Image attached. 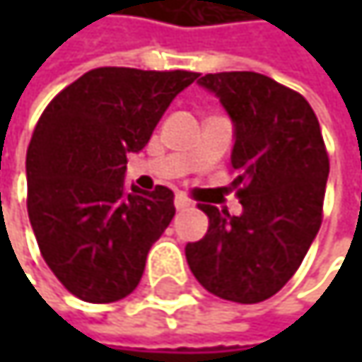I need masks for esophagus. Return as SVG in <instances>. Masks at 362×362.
<instances>
[{
    "mask_svg": "<svg viewBox=\"0 0 362 362\" xmlns=\"http://www.w3.org/2000/svg\"><path fill=\"white\" fill-rule=\"evenodd\" d=\"M174 205H176V209H178V211H182V209L190 207L192 203H190V199H188V197H184V194H176V199H174Z\"/></svg>",
    "mask_w": 362,
    "mask_h": 362,
    "instance_id": "34e87169",
    "label": "esophagus"
}]
</instances>
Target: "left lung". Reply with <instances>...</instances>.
<instances>
[{
    "mask_svg": "<svg viewBox=\"0 0 362 362\" xmlns=\"http://www.w3.org/2000/svg\"><path fill=\"white\" fill-rule=\"evenodd\" d=\"M197 83L233 121L243 211L199 205L209 228L186 245V262L209 293L264 302L296 274L321 228L329 159L319 119L304 96L259 73H209Z\"/></svg>",
    "mask_w": 362,
    "mask_h": 362,
    "instance_id": "obj_1",
    "label": "left lung"
}]
</instances>
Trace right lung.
I'll list each match as a JSON object with an SVG mask.
<instances>
[{
    "mask_svg": "<svg viewBox=\"0 0 362 362\" xmlns=\"http://www.w3.org/2000/svg\"><path fill=\"white\" fill-rule=\"evenodd\" d=\"M199 73L103 66L81 75L43 110L27 151V209L39 252L79 300L129 296L176 207L165 186L125 184L172 100Z\"/></svg>",
    "mask_w": 362,
    "mask_h": 362,
    "instance_id": "obj_1",
    "label": "right lung"
}]
</instances>
